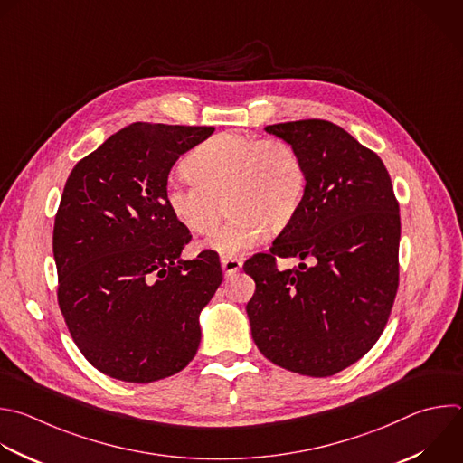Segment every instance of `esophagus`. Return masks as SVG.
Masks as SVG:
<instances>
[{
	"mask_svg": "<svg viewBox=\"0 0 463 463\" xmlns=\"http://www.w3.org/2000/svg\"><path fill=\"white\" fill-rule=\"evenodd\" d=\"M222 269L225 276H232L241 269V260L236 256H222Z\"/></svg>",
	"mask_w": 463,
	"mask_h": 463,
	"instance_id": "obj_1",
	"label": "esophagus"
}]
</instances>
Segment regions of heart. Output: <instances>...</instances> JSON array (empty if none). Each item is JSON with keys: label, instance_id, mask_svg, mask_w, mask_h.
I'll return each instance as SVG.
<instances>
[{"label": "heart", "instance_id": "heart-1", "mask_svg": "<svg viewBox=\"0 0 463 463\" xmlns=\"http://www.w3.org/2000/svg\"><path fill=\"white\" fill-rule=\"evenodd\" d=\"M187 171L167 178L165 205L185 229L209 234L220 222L225 198L231 216L207 243L222 254L252 249L269 227L288 225L307 189L301 154L283 137L216 134L191 152Z\"/></svg>", "mask_w": 463, "mask_h": 463}]
</instances>
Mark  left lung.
Wrapping results in <instances>:
<instances>
[{
	"instance_id": "left-lung-1",
	"label": "left lung",
	"mask_w": 463,
	"mask_h": 463,
	"mask_svg": "<svg viewBox=\"0 0 463 463\" xmlns=\"http://www.w3.org/2000/svg\"><path fill=\"white\" fill-rule=\"evenodd\" d=\"M301 154L307 189L269 252L249 258L254 344L272 364L333 376L382 336L400 279V205L376 152L326 119L267 125ZM278 257L306 263L279 271Z\"/></svg>"
}]
</instances>
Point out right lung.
I'll return each instance as SVG.
<instances>
[{
  "label": "right lung",
  "mask_w": 463,
  "mask_h": 463,
  "mask_svg": "<svg viewBox=\"0 0 463 463\" xmlns=\"http://www.w3.org/2000/svg\"><path fill=\"white\" fill-rule=\"evenodd\" d=\"M213 132L132 123L67 178L52 234L58 305L81 354L110 378L164 380L198 351V317L223 274L214 250L180 260L193 234L164 187L182 154Z\"/></svg>",
  "instance_id": "obj_1"
}]
</instances>
